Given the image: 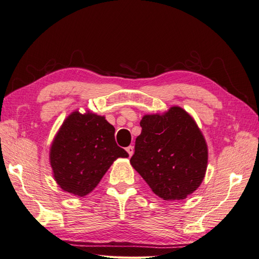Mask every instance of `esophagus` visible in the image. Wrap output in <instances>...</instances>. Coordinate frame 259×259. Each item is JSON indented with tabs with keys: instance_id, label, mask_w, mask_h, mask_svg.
I'll use <instances>...</instances> for the list:
<instances>
[{
	"instance_id": "1",
	"label": "esophagus",
	"mask_w": 259,
	"mask_h": 259,
	"mask_svg": "<svg viewBox=\"0 0 259 259\" xmlns=\"http://www.w3.org/2000/svg\"><path fill=\"white\" fill-rule=\"evenodd\" d=\"M126 151H127L128 155L132 156L133 153H134V147H133V146H128V147L126 148Z\"/></svg>"
}]
</instances>
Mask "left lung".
Listing matches in <instances>:
<instances>
[{
    "label": "left lung",
    "mask_w": 259,
    "mask_h": 259,
    "mask_svg": "<svg viewBox=\"0 0 259 259\" xmlns=\"http://www.w3.org/2000/svg\"><path fill=\"white\" fill-rule=\"evenodd\" d=\"M131 164L163 200H183L201 185L207 146L198 125L184 109L145 115Z\"/></svg>",
    "instance_id": "obj_1"
}]
</instances>
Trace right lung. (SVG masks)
I'll return each mask as SVG.
<instances>
[{
  "label": "right lung",
  "instance_id": "1",
  "mask_svg": "<svg viewBox=\"0 0 259 259\" xmlns=\"http://www.w3.org/2000/svg\"><path fill=\"white\" fill-rule=\"evenodd\" d=\"M114 127L104 116L73 112L62 124L51 148L54 177L64 191L84 197L95 188L117 158L128 153L115 143Z\"/></svg>",
  "mask_w": 259,
  "mask_h": 259
}]
</instances>
